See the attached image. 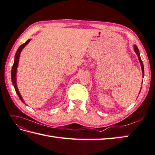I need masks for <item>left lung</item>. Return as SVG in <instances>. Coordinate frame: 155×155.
Returning <instances> with one entry per match:
<instances>
[{"instance_id": "obj_1", "label": "left lung", "mask_w": 155, "mask_h": 155, "mask_svg": "<svg viewBox=\"0 0 155 155\" xmlns=\"http://www.w3.org/2000/svg\"><path fill=\"white\" fill-rule=\"evenodd\" d=\"M135 52H136V54H137V56H138V58H139V61H140V66H141V69H142L143 74V75H144V66H143V61H142V60H141V58H140V57L139 51L138 48H137V46H135Z\"/></svg>"}]
</instances>
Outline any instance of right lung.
I'll return each instance as SVG.
<instances>
[{
  "instance_id": "add662e5",
  "label": "right lung",
  "mask_w": 155,
  "mask_h": 155,
  "mask_svg": "<svg viewBox=\"0 0 155 155\" xmlns=\"http://www.w3.org/2000/svg\"><path fill=\"white\" fill-rule=\"evenodd\" d=\"M30 40H28L26 41V42L25 43L22 44L21 46H20L18 50H17L16 53V55H15V61H14V64L12 66V71H11V75H12V81L13 83V85H14V87H15V91L16 92L17 95H18V96L19 97L20 99L21 100L23 103H24V101L23 99L21 97V95H20V93L18 91V88H17V86H16V70H17V67H18V61H19V57H20V52H21L22 50L25 48V46L26 45V44H28V42H30Z\"/></svg>"
}]
</instances>
